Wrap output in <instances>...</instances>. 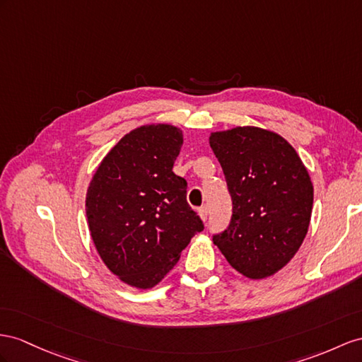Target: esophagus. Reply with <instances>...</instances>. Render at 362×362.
<instances>
[{
	"mask_svg": "<svg viewBox=\"0 0 362 362\" xmlns=\"http://www.w3.org/2000/svg\"><path fill=\"white\" fill-rule=\"evenodd\" d=\"M199 217H200L203 221H205V220L208 218V209H206L205 206L199 209Z\"/></svg>",
	"mask_w": 362,
	"mask_h": 362,
	"instance_id": "esophagus-1",
	"label": "esophagus"
}]
</instances>
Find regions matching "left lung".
<instances>
[{
	"mask_svg": "<svg viewBox=\"0 0 362 362\" xmlns=\"http://www.w3.org/2000/svg\"><path fill=\"white\" fill-rule=\"evenodd\" d=\"M233 197V218L214 245L237 272L263 280L281 271L308 234L313 185L284 137L260 127L209 134Z\"/></svg>",
	"mask_w": 362,
	"mask_h": 362,
	"instance_id": "obj_1",
	"label": "left lung"
}]
</instances>
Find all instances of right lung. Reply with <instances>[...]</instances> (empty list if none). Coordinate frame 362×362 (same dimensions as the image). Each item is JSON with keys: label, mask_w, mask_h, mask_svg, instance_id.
Returning a JSON list of instances; mask_svg holds the SVG:
<instances>
[{"label": "right lung", "mask_w": 362, "mask_h": 362, "mask_svg": "<svg viewBox=\"0 0 362 362\" xmlns=\"http://www.w3.org/2000/svg\"><path fill=\"white\" fill-rule=\"evenodd\" d=\"M182 145L177 127H137L100 160L87 188L88 229L100 260L136 289L159 284L203 229L187 202V180L173 173Z\"/></svg>", "instance_id": "add662e5"}]
</instances>
